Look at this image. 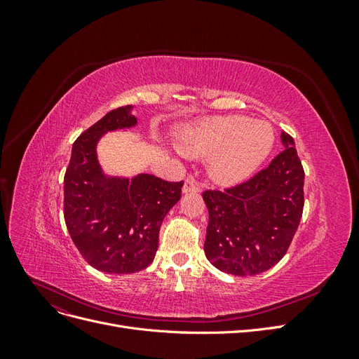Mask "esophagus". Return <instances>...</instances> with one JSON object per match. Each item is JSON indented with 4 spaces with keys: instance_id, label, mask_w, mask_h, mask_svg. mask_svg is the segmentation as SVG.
<instances>
[{
    "instance_id": "obj_1",
    "label": "esophagus",
    "mask_w": 359,
    "mask_h": 359,
    "mask_svg": "<svg viewBox=\"0 0 359 359\" xmlns=\"http://www.w3.org/2000/svg\"><path fill=\"white\" fill-rule=\"evenodd\" d=\"M201 191V184L198 182L196 178H187L186 182H184L182 193H199Z\"/></svg>"
}]
</instances>
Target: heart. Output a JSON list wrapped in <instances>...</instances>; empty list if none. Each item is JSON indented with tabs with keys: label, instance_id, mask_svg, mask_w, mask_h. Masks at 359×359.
I'll return each instance as SVG.
<instances>
[{
	"label": "heart",
	"instance_id": "obj_1",
	"mask_svg": "<svg viewBox=\"0 0 359 359\" xmlns=\"http://www.w3.org/2000/svg\"><path fill=\"white\" fill-rule=\"evenodd\" d=\"M274 130L265 121L229 115L202 119L186 128L180 147L189 156L211 157L210 175L222 186L247 181L274 148Z\"/></svg>",
	"mask_w": 359,
	"mask_h": 359
}]
</instances>
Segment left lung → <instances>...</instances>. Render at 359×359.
<instances>
[{
  "mask_svg": "<svg viewBox=\"0 0 359 359\" xmlns=\"http://www.w3.org/2000/svg\"><path fill=\"white\" fill-rule=\"evenodd\" d=\"M283 151L240 186L203 191L210 212L205 256L223 273L256 276L283 257L301 222L304 169L295 142L281 132Z\"/></svg>",
  "mask_w": 359,
  "mask_h": 359,
  "instance_id": "left-lung-1",
  "label": "left lung"
}]
</instances>
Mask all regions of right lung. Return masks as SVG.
I'll return each mask as SVG.
<instances>
[{
    "label": "right lung",
    "instance_id": "add662e5",
    "mask_svg": "<svg viewBox=\"0 0 359 359\" xmlns=\"http://www.w3.org/2000/svg\"><path fill=\"white\" fill-rule=\"evenodd\" d=\"M133 106L106 114L74 140L64 175V220L79 253L106 274H132L154 260L158 232L181 198L182 181L149 173L109 177L97 158V144L107 132L132 128Z\"/></svg>",
    "mask_w": 359,
    "mask_h": 359
}]
</instances>
